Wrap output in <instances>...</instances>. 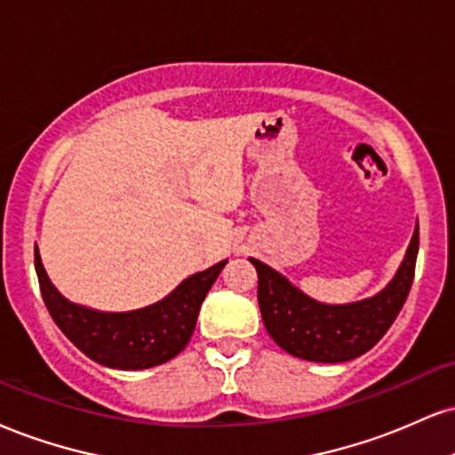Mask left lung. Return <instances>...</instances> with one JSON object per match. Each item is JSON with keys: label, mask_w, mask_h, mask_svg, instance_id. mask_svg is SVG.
Wrapping results in <instances>:
<instances>
[{"label": "left lung", "mask_w": 455, "mask_h": 455, "mask_svg": "<svg viewBox=\"0 0 455 455\" xmlns=\"http://www.w3.org/2000/svg\"><path fill=\"white\" fill-rule=\"evenodd\" d=\"M419 228L394 280L373 299L349 305H324L294 288L265 262L250 259L259 273V305L273 341L311 363H346L369 352L396 320L411 290Z\"/></svg>", "instance_id": "left-lung-1"}]
</instances>
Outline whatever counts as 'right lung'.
<instances>
[{
	"label": "right lung",
	"mask_w": 455,
	"mask_h": 455,
	"mask_svg": "<svg viewBox=\"0 0 455 455\" xmlns=\"http://www.w3.org/2000/svg\"><path fill=\"white\" fill-rule=\"evenodd\" d=\"M227 260L186 277L169 297L127 314H103L69 303L57 292L36 250L42 299L63 335L91 360L109 369L140 371L172 360L193 337L201 303Z\"/></svg>",
	"instance_id": "obj_1"
}]
</instances>
